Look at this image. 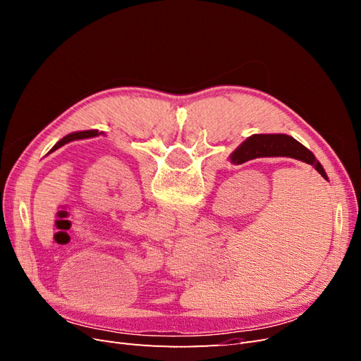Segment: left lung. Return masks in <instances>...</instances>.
Returning <instances> with one entry per match:
<instances>
[{
	"label": "left lung",
	"mask_w": 361,
	"mask_h": 361,
	"mask_svg": "<svg viewBox=\"0 0 361 361\" xmlns=\"http://www.w3.org/2000/svg\"><path fill=\"white\" fill-rule=\"evenodd\" d=\"M97 135H105L104 133H99V130L96 129H90V130H78V133H72V134H68L66 137H63L57 145H54V147L48 152V155L52 154V152H56L57 149H60L61 146L71 143V141H76V140H85V138H93V137H97Z\"/></svg>",
	"instance_id": "8db88e82"
}]
</instances>
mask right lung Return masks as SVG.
<instances>
[{"label": "right lung", "mask_w": 361, "mask_h": 361, "mask_svg": "<svg viewBox=\"0 0 361 361\" xmlns=\"http://www.w3.org/2000/svg\"><path fill=\"white\" fill-rule=\"evenodd\" d=\"M271 157H288L310 164L321 176L329 180V176L321 166V162L314 158L312 152L302 146L300 141L286 134H255L244 140L228 157L232 164H243L256 158Z\"/></svg>", "instance_id": "obj_1"}]
</instances>
